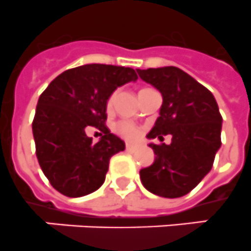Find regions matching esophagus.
Instances as JSON below:
<instances>
[{"label":"esophagus","instance_id":"esophagus-1","mask_svg":"<svg viewBox=\"0 0 251 251\" xmlns=\"http://www.w3.org/2000/svg\"><path fill=\"white\" fill-rule=\"evenodd\" d=\"M137 150V146L136 145H131V144H126V151L128 152H135Z\"/></svg>","mask_w":251,"mask_h":251}]
</instances>
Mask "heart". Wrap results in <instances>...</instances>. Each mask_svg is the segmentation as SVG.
Masks as SVG:
<instances>
[{"label": "heart", "mask_w": 251, "mask_h": 251, "mask_svg": "<svg viewBox=\"0 0 251 251\" xmlns=\"http://www.w3.org/2000/svg\"><path fill=\"white\" fill-rule=\"evenodd\" d=\"M115 96H116V92L111 95L107 100V109H110L115 101ZM116 131L121 136H124L127 140H136L140 136V128L137 127L134 124L128 123V121H120V123L116 124Z\"/></svg>", "instance_id": "1"}]
</instances>
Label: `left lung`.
<instances>
[{
  "label": "left lung",
  "instance_id": "left-lung-1",
  "mask_svg": "<svg viewBox=\"0 0 251 251\" xmlns=\"http://www.w3.org/2000/svg\"><path fill=\"white\" fill-rule=\"evenodd\" d=\"M162 95L160 116L148 139L171 135V144H150L153 164L140 170L146 190L162 198L190 193L211 170L221 146V117L214 95L186 72L174 66L136 70Z\"/></svg>",
  "mask_w": 251,
  "mask_h": 251
}]
</instances>
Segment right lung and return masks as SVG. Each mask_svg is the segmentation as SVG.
Returning <instances> with one entry per match:
<instances>
[{"instance_id":"obj_1","label":"right lung","mask_w":251,"mask_h":251,"mask_svg":"<svg viewBox=\"0 0 251 251\" xmlns=\"http://www.w3.org/2000/svg\"><path fill=\"white\" fill-rule=\"evenodd\" d=\"M136 80L130 67L90 64L62 72L42 92L32 123L36 156L58 193L80 198L103 184L111 156L125 150L105 125L106 103L117 87ZM90 126L103 132L96 144L86 135Z\"/></svg>"}]
</instances>
